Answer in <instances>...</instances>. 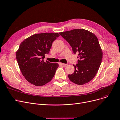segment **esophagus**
I'll return each mask as SVG.
<instances>
[{
	"label": "esophagus",
	"instance_id": "1",
	"mask_svg": "<svg viewBox=\"0 0 120 120\" xmlns=\"http://www.w3.org/2000/svg\"><path fill=\"white\" fill-rule=\"evenodd\" d=\"M59 65L61 66H62V67H65L67 65V64H64V63H59Z\"/></svg>",
	"mask_w": 120,
	"mask_h": 120
}]
</instances>
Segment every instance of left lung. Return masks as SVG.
Returning a JSON list of instances; mask_svg holds the SVG:
<instances>
[{
  "mask_svg": "<svg viewBox=\"0 0 120 120\" xmlns=\"http://www.w3.org/2000/svg\"><path fill=\"white\" fill-rule=\"evenodd\" d=\"M60 34L72 46L74 54L79 53V60L76 65H74V73L68 75L69 79L77 85L88 83L96 75L103 58L97 37L84 29H75Z\"/></svg>",
  "mask_w": 120,
  "mask_h": 120,
  "instance_id": "8db88e82",
  "label": "left lung"
}]
</instances>
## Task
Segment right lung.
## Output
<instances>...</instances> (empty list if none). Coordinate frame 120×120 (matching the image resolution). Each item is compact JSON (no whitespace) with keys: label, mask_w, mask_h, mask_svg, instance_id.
Segmentation results:
<instances>
[{"label":"right lung","mask_w":120,"mask_h":120,"mask_svg":"<svg viewBox=\"0 0 120 120\" xmlns=\"http://www.w3.org/2000/svg\"><path fill=\"white\" fill-rule=\"evenodd\" d=\"M60 36L58 33L34 34L21 43L16 58L22 75L35 86H41L50 81L59 65L45 62V55L50 51L53 41Z\"/></svg>","instance_id":"obj_1"}]
</instances>
